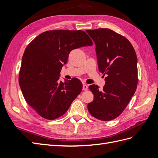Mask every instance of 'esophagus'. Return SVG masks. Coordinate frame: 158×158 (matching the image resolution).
Here are the masks:
<instances>
[{
    "mask_svg": "<svg viewBox=\"0 0 158 158\" xmlns=\"http://www.w3.org/2000/svg\"><path fill=\"white\" fill-rule=\"evenodd\" d=\"M88 85L85 84H83V90H84V91L88 90Z\"/></svg>",
    "mask_w": 158,
    "mask_h": 158,
    "instance_id": "34e87169",
    "label": "esophagus"
}]
</instances>
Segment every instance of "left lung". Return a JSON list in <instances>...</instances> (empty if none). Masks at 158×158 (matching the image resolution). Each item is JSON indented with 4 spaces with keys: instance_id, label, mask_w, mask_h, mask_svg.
<instances>
[{
    "instance_id": "8db88e82",
    "label": "left lung",
    "mask_w": 158,
    "mask_h": 158,
    "mask_svg": "<svg viewBox=\"0 0 158 158\" xmlns=\"http://www.w3.org/2000/svg\"><path fill=\"white\" fill-rule=\"evenodd\" d=\"M95 44L98 68L106 76L102 90L98 85H89L94 101L88 109L99 120L111 121L125 110L138 84L137 57L126 37L107 28L86 30Z\"/></svg>"
}]
</instances>
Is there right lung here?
<instances>
[{"label": "right lung", "mask_w": 158, "mask_h": 158, "mask_svg": "<svg viewBox=\"0 0 158 158\" xmlns=\"http://www.w3.org/2000/svg\"><path fill=\"white\" fill-rule=\"evenodd\" d=\"M92 41L82 30H51L41 33L23 53L19 85L27 103L49 120L64 114L82 90L81 81L59 80L60 72L71 51L92 46Z\"/></svg>", "instance_id": "add662e5"}]
</instances>
